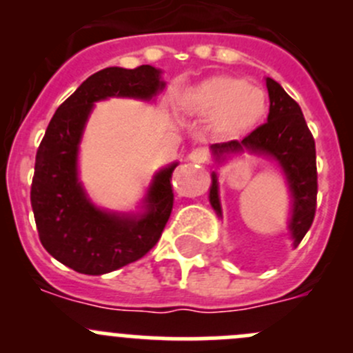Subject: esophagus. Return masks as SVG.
Instances as JSON below:
<instances>
[{
  "label": "esophagus",
  "instance_id": "esophagus-1",
  "mask_svg": "<svg viewBox=\"0 0 353 353\" xmlns=\"http://www.w3.org/2000/svg\"><path fill=\"white\" fill-rule=\"evenodd\" d=\"M188 160L193 163H198V165H201V163H205L206 160H208V150L203 147L193 148V150L190 152V155H188Z\"/></svg>",
  "mask_w": 353,
  "mask_h": 353
}]
</instances>
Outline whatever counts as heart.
<instances>
[{"mask_svg":"<svg viewBox=\"0 0 353 353\" xmlns=\"http://www.w3.org/2000/svg\"><path fill=\"white\" fill-rule=\"evenodd\" d=\"M181 105L198 116H210V133L222 140L248 134L268 110L261 88L229 74H215L199 81L184 92Z\"/></svg>","mask_w":353,"mask_h":353,"instance_id":"1","label":"heart"}]
</instances>
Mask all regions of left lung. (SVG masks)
Segmentation results:
<instances>
[{
  "label": "left lung",
  "instance_id": "8db88e82",
  "mask_svg": "<svg viewBox=\"0 0 353 353\" xmlns=\"http://www.w3.org/2000/svg\"><path fill=\"white\" fill-rule=\"evenodd\" d=\"M266 88L270 95L268 121L244 140L215 143L210 150L216 162H225L229 157L249 152L251 155L266 157L279 165L290 193V219L287 229L292 245L297 248L307 234L316 213V145L297 102L273 78H266ZM208 198L216 216H222L215 172L212 174Z\"/></svg>",
  "mask_w": 353,
  "mask_h": 353
}]
</instances>
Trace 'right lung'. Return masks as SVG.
<instances>
[{
  "label": "right lung",
  "instance_id": "1",
  "mask_svg": "<svg viewBox=\"0 0 353 353\" xmlns=\"http://www.w3.org/2000/svg\"><path fill=\"white\" fill-rule=\"evenodd\" d=\"M165 88L162 71L110 66L88 77L52 116L35 155L30 203L46 251L85 275H104L143 258L172 212L170 177L177 162L157 170L137 212L99 208L78 176V154L95 102L152 101Z\"/></svg>",
  "mask_w": 353,
  "mask_h": 353
}]
</instances>
